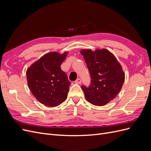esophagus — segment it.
<instances>
[{
    "label": "esophagus",
    "instance_id": "esophagus-1",
    "mask_svg": "<svg viewBox=\"0 0 151 151\" xmlns=\"http://www.w3.org/2000/svg\"><path fill=\"white\" fill-rule=\"evenodd\" d=\"M75 83H76V84H80L81 83V79L80 78H78V79H76V81H75Z\"/></svg>",
    "mask_w": 151,
    "mask_h": 151
}]
</instances>
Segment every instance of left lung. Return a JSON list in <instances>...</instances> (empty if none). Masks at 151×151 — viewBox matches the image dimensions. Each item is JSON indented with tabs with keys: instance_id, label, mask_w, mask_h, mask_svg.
<instances>
[{
	"instance_id": "left-lung-1",
	"label": "left lung",
	"mask_w": 151,
	"mask_h": 151,
	"mask_svg": "<svg viewBox=\"0 0 151 151\" xmlns=\"http://www.w3.org/2000/svg\"><path fill=\"white\" fill-rule=\"evenodd\" d=\"M90 73L88 88L82 86L87 101L101 106L115 98L122 88L125 73L114 55L106 49L81 50Z\"/></svg>"
}]
</instances>
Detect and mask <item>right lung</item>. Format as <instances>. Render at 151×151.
<instances>
[{"instance_id":"1","label":"right lung","mask_w":151,"mask_h":151,"mask_svg":"<svg viewBox=\"0 0 151 151\" xmlns=\"http://www.w3.org/2000/svg\"><path fill=\"white\" fill-rule=\"evenodd\" d=\"M67 53H47L27 69L26 79L31 92L45 106L55 107L67 99L71 83L60 65Z\"/></svg>"}]
</instances>
